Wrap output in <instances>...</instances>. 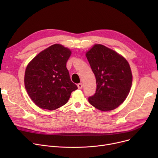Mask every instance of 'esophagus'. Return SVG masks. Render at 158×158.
I'll list each match as a JSON object with an SVG mask.
<instances>
[{"label":"esophagus","instance_id":"1","mask_svg":"<svg viewBox=\"0 0 158 158\" xmlns=\"http://www.w3.org/2000/svg\"><path fill=\"white\" fill-rule=\"evenodd\" d=\"M77 87H78L79 89H82V83H79V84L77 85Z\"/></svg>","mask_w":158,"mask_h":158}]
</instances>
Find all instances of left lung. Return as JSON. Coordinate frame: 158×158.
Returning a JSON list of instances; mask_svg holds the SVG:
<instances>
[{"instance_id":"8db88e82","label":"left lung","mask_w":158,"mask_h":158,"mask_svg":"<svg viewBox=\"0 0 158 158\" xmlns=\"http://www.w3.org/2000/svg\"><path fill=\"white\" fill-rule=\"evenodd\" d=\"M95 74L97 89L88 101L95 108L110 111L117 108L127 97L132 85L130 66L125 58L102 45H95L86 53Z\"/></svg>"}]
</instances>
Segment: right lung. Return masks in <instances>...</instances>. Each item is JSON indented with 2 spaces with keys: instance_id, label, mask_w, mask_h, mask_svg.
Listing matches in <instances>:
<instances>
[{
  "instance_id": "add662e5",
  "label": "right lung",
  "mask_w": 158,
  "mask_h": 158,
  "mask_svg": "<svg viewBox=\"0 0 158 158\" xmlns=\"http://www.w3.org/2000/svg\"><path fill=\"white\" fill-rule=\"evenodd\" d=\"M71 51L54 44L39 53L27 65L25 87L38 107L54 110L68 102L77 86L72 82L66 63Z\"/></svg>"
}]
</instances>
